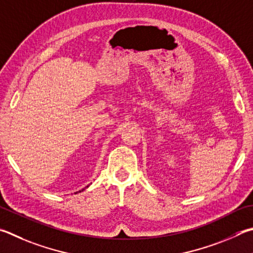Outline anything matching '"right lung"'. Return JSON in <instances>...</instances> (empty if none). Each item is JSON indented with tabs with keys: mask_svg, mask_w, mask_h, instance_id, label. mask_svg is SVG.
I'll use <instances>...</instances> for the list:
<instances>
[{
	"mask_svg": "<svg viewBox=\"0 0 253 253\" xmlns=\"http://www.w3.org/2000/svg\"><path fill=\"white\" fill-rule=\"evenodd\" d=\"M87 187H88V186H87ZM87 187H86V188H87ZM84 189H85V188H84ZM84 189H82V190H80V191H76L75 194H77V192H81V191H83V190H84Z\"/></svg>",
	"mask_w": 253,
	"mask_h": 253,
	"instance_id": "right-lung-1",
	"label": "right lung"
}]
</instances>
